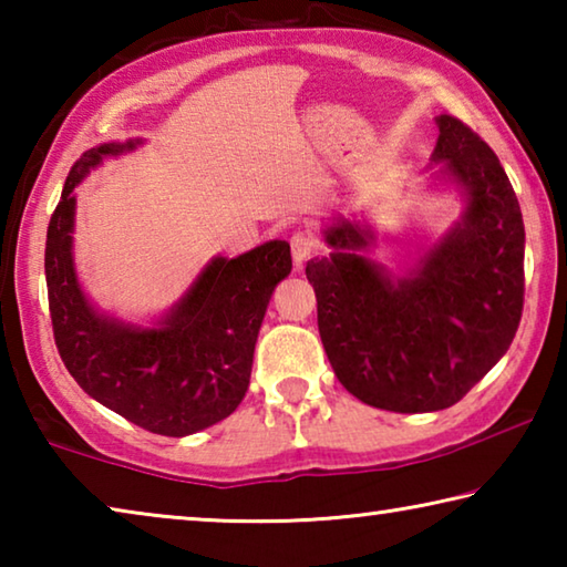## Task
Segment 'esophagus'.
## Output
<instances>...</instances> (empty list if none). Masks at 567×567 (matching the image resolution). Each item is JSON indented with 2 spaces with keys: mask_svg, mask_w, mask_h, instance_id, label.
<instances>
[{
  "mask_svg": "<svg viewBox=\"0 0 567 567\" xmlns=\"http://www.w3.org/2000/svg\"><path fill=\"white\" fill-rule=\"evenodd\" d=\"M290 245H292V260H295L297 267H302L312 255H318L320 247H322L320 239L315 237L312 233H307V229H302V233H295L292 239H290Z\"/></svg>",
  "mask_w": 567,
  "mask_h": 567,
  "instance_id": "1",
  "label": "esophagus"
}]
</instances>
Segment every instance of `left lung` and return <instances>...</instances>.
Instances as JSON below:
<instances>
[{
	"mask_svg": "<svg viewBox=\"0 0 567 567\" xmlns=\"http://www.w3.org/2000/svg\"><path fill=\"white\" fill-rule=\"evenodd\" d=\"M435 179L463 213L405 275L364 257L375 233L338 217L328 257L307 262L334 375L364 405L435 412L463 400L511 348L523 315L525 227L501 159L463 122L440 114Z\"/></svg>",
	"mask_w": 567,
	"mask_h": 567,
	"instance_id": "obj_1",
	"label": "left lung"
}]
</instances>
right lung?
<instances>
[{
  "instance_id": "obj_1",
  "label": "right lung",
  "mask_w": 567,
  "mask_h": 567,
  "mask_svg": "<svg viewBox=\"0 0 567 567\" xmlns=\"http://www.w3.org/2000/svg\"><path fill=\"white\" fill-rule=\"evenodd\" d=\"M137 145L142 140L92 147L64 182L44 249L54 342L90 398L150 433L185 437L233 415L243 402L267 305L290 275L292 257L285 239L233 260L217 255L152 324L94 307L74 267V187L104 159Z\"/></svg>"
}]
</instances>
